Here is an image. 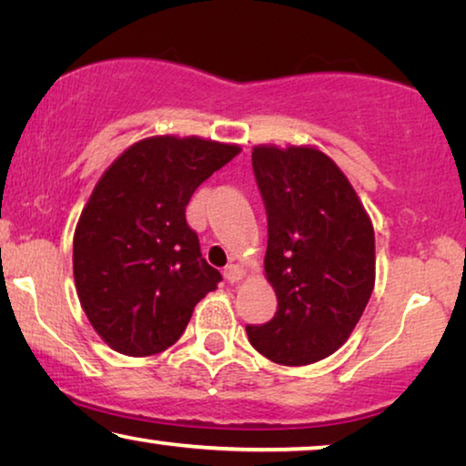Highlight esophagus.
<instances>
[{"label":"esophagus","mask_w":466,"mask_h":466,"mask_svg":"<svg viewBox=\"0 0 466 466\" xmlns=\"http://www.w3.org/2000/svg\"><path fill=\"white\" fill-rule=\"evenodd\" d=\"M242 276H245V269H242L240 266H236V263H230V266H226V269H224V278L228 282H238Z\"/></svg>","instance_id":"obj_1"}]
</instances>
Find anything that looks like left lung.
Returning a JSON list of instances; mask_svg holds the SVG:
<instances>
[{
  "instance_id": "obj_1",
  "label": "left lung",
  "mask_w": 466,
  "mask_h": 466,
  "mask_svg": "<svg viewBox=\"0 0 466 466\" xmlns=\"http://www.w3.org/2000/svg\"><path fill=\"white\" fill-rule=\"evenodd\" d=\"M253 171L268 215L266 276L278 309L248 324V341L284 366L335 353L374 289V230L350 179L308 146H255Z\"/></svg>"
}]
</instances>
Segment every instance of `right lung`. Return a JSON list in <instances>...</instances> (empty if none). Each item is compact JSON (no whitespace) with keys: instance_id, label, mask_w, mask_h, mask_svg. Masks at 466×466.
<instances>
[{"instance_id":"right-lung-1","label":"right lung","mask_w":466,"mask_h":466,"mask_svg":"<svg viewBox=\"0 0 466 466\" xmlns=\"http://www.w3.org/2000/svg\"><path fill=\"white\" fill-rule=\"evenodd\" d=\"M238 152L194 136L146 137L96 184L75 230L73 274L87 320L115 351H165L218 289L221 274L200 253L186 205Z\"/></svg>"}]
</instances>
